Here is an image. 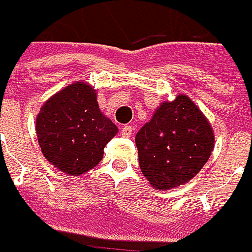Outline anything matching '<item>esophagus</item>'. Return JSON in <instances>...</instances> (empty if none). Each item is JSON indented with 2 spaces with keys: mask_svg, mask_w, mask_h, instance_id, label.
I'll return each mask as SVG.
<instances>
[{
  "mask_svg": "<svg viewBox=\"0 0 252 252\" xmlns=\"http://www.w3.org/2000/svg\"><path fill=\"white\" fill-rule=\"evenodd\" d=\"M131 133H133V127L131 126H123L122 127V136L123 137H130Z\"/></svg>",
  "mask_w": 252,
  "mask_h": 252,
  "instance_id": "1",
  "label": "esophagus"
}]
</instances>
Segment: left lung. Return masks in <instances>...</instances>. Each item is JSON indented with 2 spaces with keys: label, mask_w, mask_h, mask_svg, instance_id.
Returning a JSON list of instances; mask_svg holds the SVG:
<instances>
[{
  "label": "left lung",
  "mask_w": 252,
  "mask_h": 252,
  "mask_svg": "<svg viewBox=\"0 0 252 252\" xmlns=\"http://www.w3.org/2000/svg\"><path fill=\"white\" fill-rule=\"evenodd\" d=\"M141 172L153 188L185 185L208 162L215 131L199 106L187 95L164 101L136 134Z\"/></svg>",
  "instance_id": "obj_1"
}]
</instances>
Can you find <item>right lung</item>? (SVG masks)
Wrapping results in <instances>:
<instances>
[{
	"label": "right lung",
	"instance_id": "add662e5",
	"mask_svg": "<svg viewBox=\"0 0 252 252\" xmlns=\"http://www.w3.org/2000/svg\"><path fill=\"white\" fill-rule=\"evenodd\" d=\"M96 90L85 81L62 88L36 116V134L44 158L62 172L80 177L96 167L118 126L99 109Z\"/></svg>",
	"mask_w": 252,
	"mask_h": 252
}]
</instances>
